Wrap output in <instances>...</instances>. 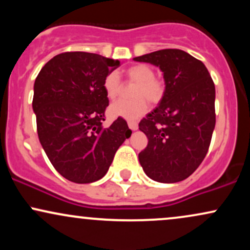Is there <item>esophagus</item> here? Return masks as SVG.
I'll list each match as a JSON object with an SVG mask.
<instances>
[{
  "label": "esophagus",
  "mask_w": 250,
  "mask_h": 250,
  "mask_svg": "<svg viewBox=\"0 0 250 250\" xmlns=\"http://www.w3.org/2000/svg\"><path fill=\"white\" fill-rule=\"evenodd\" d=\"M128 127L131 129V130H136L137 128H139V125H137V123L135 121H129L128 122Z\"/></svg>",
  "instance_id": "1"
}]
</instances>
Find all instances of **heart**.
I'll use <instances>...</instances> for the list:
<instances>
[{
    "label": "heart",
    "mask_w": 250,
    "mask_h": 250,
    "mask_svg": "<svg viewBox=\"0 0 250 250\" xmlns=\"http://www.w3.org/2000/svg\"><path fill=\"white\" fill-rule=\"evenodd\" d=\"M128 79L136 82L131 100H120L109 107V113L114 117H123L127 120H136L148 110L147 98L150 103L161 101L165 94V84L161 80L155 77V71L147 64H134L125 70ZM105 95L108 99L115 100L121 94L122 83L117 73L113 71L105 76L103 81Z\"/></svg>",
    "instance_id": "1"
}]
</instances>
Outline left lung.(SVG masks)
Wrapping results in <instances>:
<instances>
[{"instance_id": "8db88e82", "label": "left lung", "mask_w": 250, "mask_h": 250, "mask_svg": "<svg viewBox=\"0 0 250 250\" xmlns=\"http://www.w3.org/2000/svg\"><path fill=\"white\" fill-rule=\"evenodd\" d=\"M157 65L166 90L160 104L139 123L148 145L139 154L145 173L162 183L180 182L207 155L215 128V85L200 60L180 49L135 57Z\"/></svg>"}]
</instances>
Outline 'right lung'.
<instances>
[{
	"label": "right lung",
	"instance_id": "add662e5",
	"mask_svg": "<svg viewBox=\"0 0 250 250\" xmlns=\"http://www.w3.org/2000/svg\"><path fill=\"white\" fill-rule=\"evenodd\" d=\"M119 65V60L67 51L45 63L36 77L33 109L40 142L54 168L71 182L102 179L130 137L122 117L102 125L109 105L103 81Z\"/></svg>",
	"mask_w": 250,
	"mask_h": 250
}]
</instances>
